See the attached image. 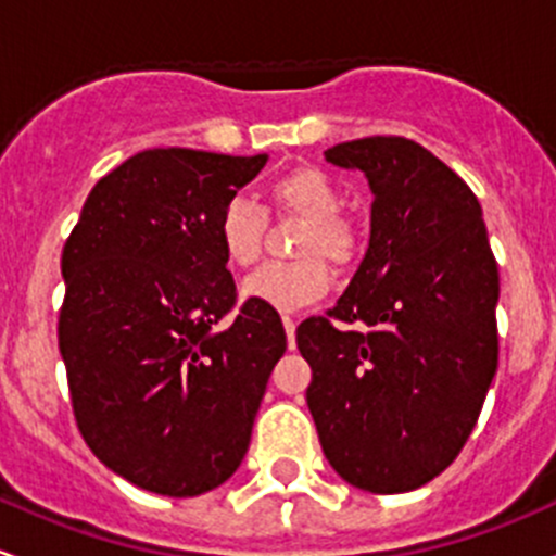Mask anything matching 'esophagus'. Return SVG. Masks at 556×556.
I'll return each instance as SVG.
<instances>
[{
  "mask_svg": "<svg viewBox=\"0 0 556 556\" xmlns=\"http://www.w3.org/2000/svg\"><path fill=\"white\" fill-rule=\"evenodd\" d=\"M283 329H286V340H289V348H294L296 345V337H294L296 320L291 316H283Z\"/></svg>",
  "mask_w": 556,
  "mask_h": 556,
  "instance_id": "1",
  "label": "esophagus"
}]
</instances>
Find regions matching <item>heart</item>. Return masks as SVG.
I'll return each instance as SVG.
<instances>
[{"mask_svg": "<svg viewBox=\"0 0 556 556\" xmlns=\"http://www.w3.org/2000/svg\"><path fill=\"white\" fill-rule=\"evenodd\" d=\"M267 194L278 211L307 222L296 243V254L302 260L291 265H267L251 273L243 280V296L273 311L291 313L326 294L331 276L323 256L334 265L351 262L356 254V236L351 225L337 216L342 208V194L324 170L311 165L286 170L270 181ZM265 227V211L245 194H232L222 205L216 222V236L227 262L236 267L256 265L262 256Z\"/></svg>", "mask_w": 556, "mask_h": 556, "instance_id": "1", "label": "heart"}]
</instances>
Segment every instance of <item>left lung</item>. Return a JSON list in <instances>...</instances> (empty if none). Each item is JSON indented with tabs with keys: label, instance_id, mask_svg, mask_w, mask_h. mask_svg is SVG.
Masks as SVG:
<instances>
[{
	"label": "left lung",
	"instance_id": "8db88e82",
	"mask_svg": "<svg viewBox=\"0 0 556 556\" xmlns=\"http://www.w3.org/2000/svg\"><path fill=\"white\" fill-rule=\"evenodd\" d=\"M371 190L369 249L329 316L307 318V406L326 460L353 488L393 495L444 471L497 369L501 294L482 205L437 154L402 136L324 152Z\"/></svg>",
	"mask_w": 556,
	"mask_h": 556
}]
</instances>
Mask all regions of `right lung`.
<instances>
[{
  "instance_id": "add662e5",
  "label": "right lung",
  "mask_w": 556,
  "mask_h": 556,
  "mask_svg": "<svg viewBox=\"0 0 556 556\" xmlns=\"http://www.w3.org/2000/svg\"><path fill=\"white\" fill-rule=\"evenodd\" d=\"M267 154L144 150L93 187L61 254L59 348L83 439L141 490L225 484L251 442L286 331L245 300L216 236Z\"/></svg>"
}]
</instances>
